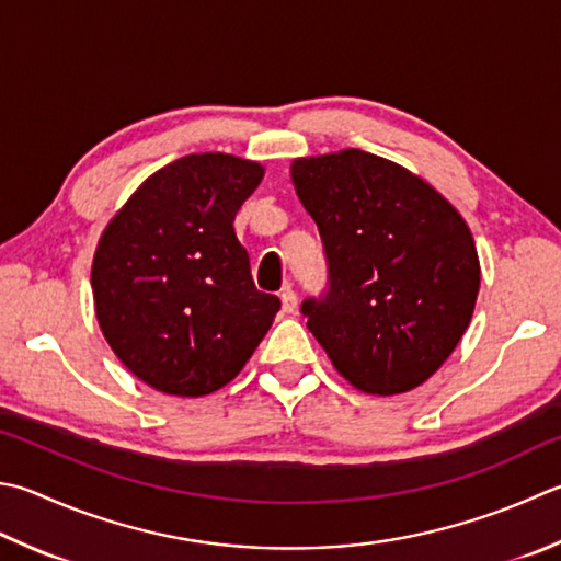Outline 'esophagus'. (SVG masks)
<instances>
[{"instance_id": "1", "label": "esophagus", "mask_w": 561, "mask_h": 561, "mask_svg": "<svg viewBox=\"0 0 561 561\" xmlns=\"http://www.w3.org/2000/svg\"><path fill=\"white\" fill-rule=\"evenodd\" d=\"M280 305H283V312L293 314L295 310H298V295H295L290 288H285L280 293Z\"/></svg>"}]
</instances>
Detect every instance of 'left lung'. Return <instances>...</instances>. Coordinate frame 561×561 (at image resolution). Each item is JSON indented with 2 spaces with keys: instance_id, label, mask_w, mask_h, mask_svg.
Masks as SVG:
<instances>
[{
  "instance_id": "1",
  "label": "left lung",
  "mask_w": 561,
  "mask_h": 561,
  "mask_svg": "<svg viewBox=\"0 0 561 561\" xmlns=\"http://www.w3.org/2000/svg\"><path fill=\"white\" fill-rule=\"evenodd\" d=\"M293 183L327 261V290L300 305L314 340L364 393L425 383L477 305L467 221L417 175L358 149L300 158Z\"/></svg>"
}]
</instances>
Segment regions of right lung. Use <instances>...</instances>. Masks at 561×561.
Here are the masks:
<instances>
[{"mask_svg": "<svg viewBox=\"0 0 561 561\" xmlns=\"http://www.w3.org/2000/svg\"><path fill=\"white\" fill-rule=\"evenodd\" d=\"M263 168L193 153L161 168L110 221L92 263L94 310L144 383L197 398L227 386L280 310L256 290L234 217Z\"/></svg>", "mask_w": 561, "mask_h": 561, "instance_id": "1", "label": "right lung"}]
</instances>
